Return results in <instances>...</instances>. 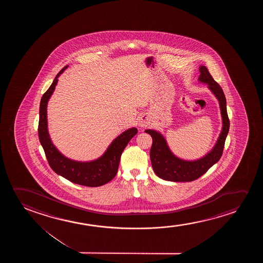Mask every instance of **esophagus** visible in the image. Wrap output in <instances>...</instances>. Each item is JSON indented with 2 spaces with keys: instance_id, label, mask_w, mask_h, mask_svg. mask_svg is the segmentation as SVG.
<instances>
[{
  "instance_id": "1",
  "label": "esophagus",
  "mask_w": 263,
  "mask_h": 263,
  "mask_svg": "<svg viewBox=\"0 0 263 263\" xmlns=\"http://www.w3.org/2000/svg\"><path fill=\"white\" fill-rule=\"evenodd\" d=\"M150 118L146 115L141 116L140 118H139V120H138V125L141 127H146V126H149L150 125Z\"/></svg>"
}]
</instances>
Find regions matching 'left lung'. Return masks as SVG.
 Masks as SVG:
<instances>
[{"label": "left lung", "instance_id": "obj_1", "mask_svg": "<svg viewBox=\"0 0 263 263\" xmlns=\"http://www.w3.org/2000/svg\"><path fill=\"white\" fill-rule=\"evenodd\" d=\"M200 76L198 80L202 83H208L209 88L212 90L219 101L221 114L223 118V128L220 134L219 138L216 142L212 151L197 161H183L177 158L172 152L170 151L166 141L161 134L155 130H145L153 138L150 158L152 166L157 176L162 180L185 182L197 180L203 174H205L215 163L219 161L223 155L224 142L227 139V134L230 127V120L227 115V100L223 93V89L219 84L213 79L208 68L202 65L200 69Z\"/></svg>", "mask_w": 263, "mask_h": 263}]
</instances>
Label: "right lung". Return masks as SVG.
<instances>
[{"mask_svg": "<svg viewBox=\"0 0 263 263\" xmlns=\"http://www.w3.org/2000/svg\"><path fill=\"white\" fill-rule=\"evenodd\" d=\"M67 68V65L58 72L48 90L41 98L39 121V137L43 147L48 164L54 173L73 183L87 187H99L108 183L116 176L119 169L122 152L130 139L137 135L136 127L127 129L117 137L108 146L107 151L101 158L96 161L80 162L72 161L61 155L51 142L47 131V105L58 83V78Z\"/></svg>", "mask_w": 263, "mask_h": 263, "instance_id": "obj_1", "label": "right lung"}]
</instances>
